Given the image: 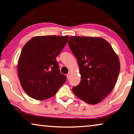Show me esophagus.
I'll use <instances>...</instances> for the list:
<instances>
[{
    "instance_id": "34e87169",
    "label": "esophagus",
    "mask_w": 134,
    "mask_h": 134,
    "mask_svg": "<svg viewBox=\"0 0 134 134\" xmlns=\"http://www.w3.org/2000/svg\"><path fill=\"white\" fill-rule=\"evenodd\" d=\"M66 76H67V79H69L70 78H71V74H68L66 75Z\"/></svg>"
}]
</instances>
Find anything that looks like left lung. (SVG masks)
<instances>
[{
    "instance_id": "left-lung-1",
    "label": "left lung",
    "mask_w": 134,
    "mask_h": 134,
    "mask_svg": "<svg viewBox=\"0 0 134 134\" xmlns=\"http://www.w3.org/2000/svg\"><path fill=\"white\" fill-rule=\"evenodd\" d=\"M68 44L78 60L81 76L73 92L88 104H97L115 85L120 71L118 56L102 37L71 36Z\"/></svg>"
}]
</instances>
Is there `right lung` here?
Returning <instances> with one entry per match:
<instances>
[{"label":"right lung","instance_id":"right-lung-1","mask_svg":"<svg viewBox=\"0 0 134 134\" xmlns=\"http://www.w3.org/2000/svg\"><path fill=\"white\" fill-rule=\"evenodd\" d=\"M68 36H35L26 43L18 61L20 85L30 97L44 100L52 97L66 81L56 58Z\"/></svg>","mask_w":134,"mask_h":134}]
</instances>
